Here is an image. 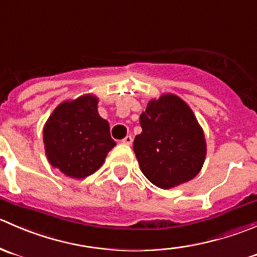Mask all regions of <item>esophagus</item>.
<instances>
[{
	"mask_svg": "<svg viewBox=\"0 0 257 257\" xmlns=\"http://www.w3.org/2000/svg\"><path fill=\"white\" fill-rule=\"evenodd\" d=\"M132 141H134V139H132L131 136H126L125 139H122V144H125V145H131L132 144Z\"/></svg>",
	"mask_w": 257,
	"mask_h": 257,
	"instance_id": "1",
	"label": "esophagus"
}]
</instances>
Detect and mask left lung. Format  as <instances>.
Segmentation results:
<instances>
[{
	"label": "left lung",
	"instance_id": "left-lung-1",
	"mask_svg": "<svg viewBox=\"0 0 257 257\" xmlns=\"http://www.w3.org/2000/svg\"><path fill=\"white\" fill-rule=\"evenodd\" d=\"M142 132L135 137L134 151L141 171L161 189L194 179L206 156L202 128L191 108L177 96L150 101L140 115Z\"/></svg>",
	"mask_w": 257,
	"mask_h": 257
}]
</instances>
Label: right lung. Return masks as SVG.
I'll list each match as a JSON object with an SVG mask.
<instances>
[{
  "label": "right lung",
  "mask_w": 257,
  "mask_h": 257,
  "mask_svg": "<svg viewBox=\"0 0 257 257\" xmlns=\"http://www.w3.org/2000/svg\"><path fill=\"white\" fill-rule=\"evenodd\" d=\"M97 98L85 95L56 107L43 127L47 159L66 176L82 179L105 161L116 142L97 112Z\"/></svg>",
  "instance_id": "obj_1"
}]
</instances>
